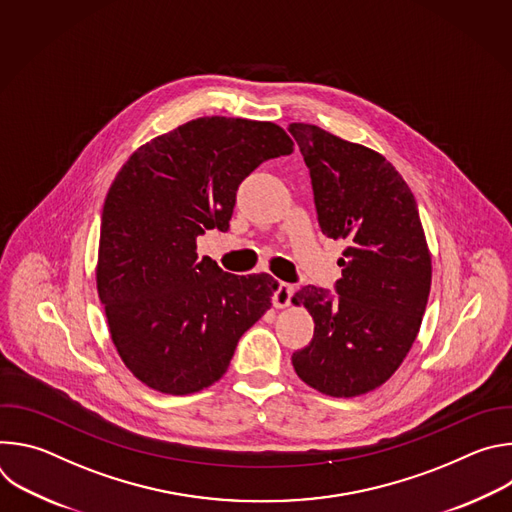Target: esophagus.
<instances>
[{
	"instance_id": "1",
	"label": "esophagus",
	"mask_w": 512,
	"mask_h": 512,
	"mask_svg": "<svg viewBox=\"0 0 512 512\" xmlns=\"http://www.w3.org/2000/svg\"><path fill=\"white\" fill-rule=\"evenodd\" d=\"M291 296H294V285L279 283L273 294V306L275 308H287L291 304Z\"/></svg>"
}]
</instances>
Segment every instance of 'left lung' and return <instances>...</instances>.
Segmentation results:
<instances>
[{
  "mask_svg": "<svg viewBox=\"0 0 512 512\" xmlns=\"http://www.w3.org/2000/svg\"><path fill=\"white\" fill-rule=\"evenodd\" d=\"M289 133L310 168L322 233L346 243L338 296L306 285L291 298L316 324L291 364L322 395L358 397L389 381L409 354L429 298L431 253L415 196L385 156L310 123H289Z\"/></svg>",
  "mask_w": 512,
  "mask_h": 512,
  "instance_id": "1",
  "label": "left lung"
}]
</instances>
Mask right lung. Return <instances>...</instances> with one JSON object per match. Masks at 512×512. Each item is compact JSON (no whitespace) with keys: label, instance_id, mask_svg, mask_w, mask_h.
Masks as SVG:
<instances>
[{"label":"right lung","instance_id":"1","mask_svg":"<svg viewBox=\"0 0 512 512\" xmlns=\"http://www.w3.org/2000/svg\"><path fill=\"white\" fill-rule=\"evenodd\" d=\"M294 152L271 121L198 117L137 148L103 206L97 291L111 340L145 387L198 393L221 379L239 338L271 308L269 273L233 275L196 253L227 231L239 184Z\"/></svg>","mask_w":512,"mask_h":512}]
</instances>
